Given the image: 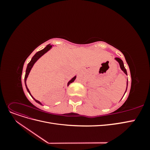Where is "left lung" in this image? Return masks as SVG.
<instances>
[{"label": "left lung", "mask_w": 150, "mask_h": 150, "mask_svg": "<svg viewBox=\"0 0 150 150\" xmlns=\"http://www.w3.org/2000/svg\"><path fill=\"white\" fill-rule=\"evenodd\" d=\"M115 59H116V61H117V62H119V64H120V67H121V70L123 71L127 75V71H126V69H125V66H124V64H123V62H122V61L121 59L120 58H119V57H115ZM127 88H128V81H127V87H126V90H127ZM126 91H125V93H126Z\"/></svg>", "instance_id": "left-lung-1"}]
</instances>
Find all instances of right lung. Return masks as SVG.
<instances>
[{"mask_svg":"<svg viewBox=\"0 0 150 150\" xmlns=\"http://www.w3.org/2000/svg\"><path fill=\"white\" fill-rule=\"evenodd\" d=\"M51 47H52V45L49 44V45H47V46L46 47H45L44 49H43L42 50H41V51H38V52H36L35 55L33 57V58L31 59V61L29 62V64H28V66H27L26 71H25V78H24V82H25V85L26 89H27V90H28V93L30 94L31 97L34 99L36 103H38L40 104H41V105H42L41 103H40V102L39 101H38V100H36V99H35V98H34L33 96L31 95V94H30V91H29V89H28V86H27V84H26V80H27V78H28V76H29V72H30V70H31V69H32V67H33L34 64H35V62L36 61H37L40 57H41L42 56H43L45 53H46L48 51H49V50L51 49ZM76 76H74L73 78H72V79L69 81V82H68V83H67V86H69L71 83H73L74 81L76 79Z\"/></svg>","mask_w":150,"mask_h":150,"instance_id":"1","label":"right lung"}]
</instances>
